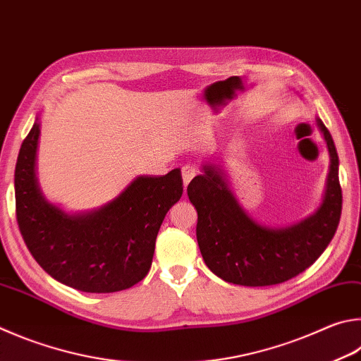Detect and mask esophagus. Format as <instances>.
Masks as SVG:
<instances>
[{"instance_id": "34e87169", "label": "esophagus", "mask_w": 361, "mask_h": 361, "mask_svg": "<svg viewBox=\"0 0 361 361\" xmlns=\"http://www.w3.org/2000/svg\"><path fill=\"white\" fill-rule=\"evenodd\" d=\"M181 175H183V183H185V188H186L189 185V181L197 175V169H195L192 164H188V166L181 169Z\"/></svg>"}]
</instances>
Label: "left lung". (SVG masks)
Listing matches in <instances>:
<instances>
[{"instance_id":"left-lung-1","label":"left lung","mask_w":361,"mask_h":361,"mask_svg":"<svg viewBox=\"0 0 361 361\" xmlns=\"http://www.w3.org/2000/svg\"><path fill=\"white\" fill-rule=\"evenodd\" d=\"M330 152V172L322 205L310 218L286 228L255 224L235 200L221 170L203 167L188 185V197L197 209V243L207 267L227 283L262 287L286 283L316 262L339 224L343 192L338 153L331 134L317 120Z\"/></svg>"}]
</instances>
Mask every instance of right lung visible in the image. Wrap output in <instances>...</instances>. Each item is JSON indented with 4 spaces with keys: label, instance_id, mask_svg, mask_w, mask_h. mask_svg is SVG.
I'll use <instances>...</instances> for the list:
<instances>
[{
    "label": "right lung",
    "instance_id": "right-lung-1",
    "mask_svg": "<svg viewBox=\"0 0 361 361\" xmlns=\"http://www.w3.org/2000/svg\"><path fill=\"white\" fill-rule=\"evenodd\" d=\"M39 124L25 137L16 166V216L32 257L72 289L110 293L133 287L152 267L156 237L180 200V169L139 176L107 205L71 216L45 202L35 178Z\"/></svg>",
    "mask_w": 361,
    "mask_h": 361
}]
</instances>
